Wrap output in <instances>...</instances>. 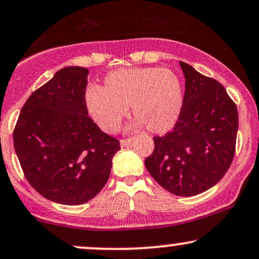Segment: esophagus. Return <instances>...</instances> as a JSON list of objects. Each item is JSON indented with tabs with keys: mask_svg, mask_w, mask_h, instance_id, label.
I'll use <instances>...</instances> for the list:
<instances>
[{
	"mask_svg": "<svg viewBox=\"0 0 259 259\" xmlns=\"http://www.w3.org/2000/svg\"><path fill=\"white\" fill-rule=\"evenodd\" d=\"M130 143H132V139H123V140H120V146L121 147H127V146L130 145Z\"/></svg>",
	"mask_w": 259,
	"mask_h": 259,
	"instance_id": "esophagus-1",
	"label": "esophagus"
}]
</instances>
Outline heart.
<instances>
[{
	"label": "heart",
	"instance_id": "heart-1",
	"mask_svg": "<svg viewBox=\"0 0 259 259\" xmlns=\"http://www.w3.org/2000/svg\"><path fill=\"white\" fill-rule=\"evenodd\" d=\"M89 114L104 132L113 133L132 106L134 126L163 134L175 126L183 106V89L169 68L135 67L112 71L101 88L85 93Z\"/></svg>",
	"mask_w": 259,
	"mask_h": 259
}]
</instances>
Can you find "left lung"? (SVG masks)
<instances>
[{
	"instance_id": "obj_1",
	"label": "left lung",
	"mask_w": 259,
	"mask_h": 259,
	"mask_svg": "<svg viewBox=\"0 0 259 259\" xmlns=\"http://www.w3.org/2000/svg\"><path fill=\"white\" fill-rule=\"evenodd\" d=\"M186 79L182 111L172 132L155 136L145 159L151 176L180 197H193L216 185L235 154L236 105L220 82L180 61Z\"/></svg>"
}]
</instances>
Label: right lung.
<instances>
[{
    "mask_svg": "<svg viewBox=\"0 0 259 259\" xmlns=\"http://www.w3.org/2000/svg\"><path fill=\"white\" fill-rule=\"evenodd\" d=\"M88 73L79 66L59 70L26 100L13 132L26 180L42 197L62 205L98 195L120 149L88 116Z\"/></svg>",
    "mask_w": 259,
    "mask_h": 259,
    "instance_id": "add662e5",
    "label": "right lung"
}]
</instances>
